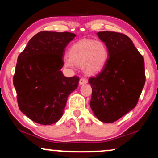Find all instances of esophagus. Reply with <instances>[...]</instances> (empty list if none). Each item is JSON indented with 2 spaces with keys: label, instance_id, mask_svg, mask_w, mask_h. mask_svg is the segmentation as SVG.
I'll list each match as a JSON object with an SVG mask.
<instances>
[{
  "label": "esophagus",
  "instance_id": "esophagus-1",
  "mask_svg": "<svg viewBox=\"0 0 158 158\" xmlns=\"http://www.w3.org/2000/svg\"><path fill=\"white\" fill-rule=\"evenodd\" d=\"M87 82H88V80H87L85 78H81V79H79V85H80L86 84Z\"/></svg>",
  "mask_w": 158,
  "mask_h": 158
}]
</instances>
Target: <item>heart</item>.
Returning a JSON list of instances; mask_svg holds the SVG:
<instances>
[{
	"label": "heart",
	"instance_id": "1",
	"mask_svg": "<svg viewBox=\"0 0 158 158\" xmlns=\"http://www.w3.org/2000/svg\"><path fill=\"white\" fill-rule=\"evenodd\" d=\"M69 57L64 59L67 68H73L81 65L86 74L99 73L106 66L108 59V50L104 42L92 39H82L74 43L70 48Z\"/></svg>",
	"mask_w": 158,
	"mask_h": 158
}]
</instances>
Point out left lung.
I'll use <instances>...</instances> for the list:
<instances>
[{
	"mask_svg": "<svg viewBox=\"0 0 158 158\" xmlns=\"http://www.w3.org/2000/svg\"><path fill=\"white\" fill-rule=\"evenodd\" d=\"M97 35L106 44L108 59L96 77H90V106L103 123L118 120L135 108L146 81L144 59L128 36L103 31Z\"/></svg>",
	"mask_w": 158,
	"mask_h": 158,
	"instance_id": "1",
	"label": "left lung"
}]
</instances>
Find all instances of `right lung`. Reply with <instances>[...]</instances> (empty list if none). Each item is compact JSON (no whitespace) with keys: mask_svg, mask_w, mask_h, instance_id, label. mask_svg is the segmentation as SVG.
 I'll return each mask as SVG.
<instances>
[{"mask_svg":"<svg viewBox=\"0 0 158 158\" xmlns=\"http://www.w3.org/2000/svg\"><path fill=\"white\" fill-rule=\"evenodd\" d=\"M75 36L68 32L41 31L18 57L13 85L19 109L39 124L59 120L68 96L79 85L77 76L68 78L61 71L64 48Z\"/></svg>","mask_w":158,"mask_h":158,"instance_id":"add662e5","label":"right lung"}]
</instances>
